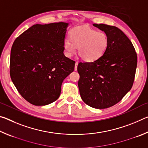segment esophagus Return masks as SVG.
<instances>
[{"label": "esophagus", "instance_id": "obj_1", "mask_svg": "<svg viewBox=\"0 0 148 148\" xmlns=\"http://www.w3.org/2000/svg\"><path fill=\"white\" fill-rule=\"evenodd\" d=\"M77 64H78V62L76 61V64H75V67H74V70H75V71H77Z\"/></svg>", "mask_w": 148, "mask_h": 148}]
</instances>
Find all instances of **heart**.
Masks as SVG:
<instances>
[{"label":"heart","mask_w":148,"mask_h":148,"mask_svg":"<svg viewBox=\"0 0 148 148\" xmlns=\"http://www.w3.org/2000/svg\"><path fill=\"white\" fill-rule=\"evenodd\" d=\"M70 37H66L63 43L67 56L71 57L76 53L77 46L80 57L87 62L101 58L108 47L109 40L106 33L87 26L75 27L70 32Z\"/></svg>","instance_id":"heart-1"}]
</instances>
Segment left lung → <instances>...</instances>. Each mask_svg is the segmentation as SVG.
Masks as SVG:
<instances>
[{"mask_svg":"<svg viewBox=\"0 0 148 148\" xmlns=\"http://www.w3.org/2000/svg\"><path fill=\"white\" fill-rule=\"evenodd\" d=\"M93 25L107 34L108 47L96 61L79 62L77 85L85 103L94 108L104 109L118 103L132 88L137 54L121 30L106 24Z\"/></svg>","mask_w":148,"mask_h":148,"instance_id":"1","label":"left lung"}]
</instances>
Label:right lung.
<instances>
[{"label":"right lung","mask_w":148,"mask_h":148,"mask_svg":"<svg viewBox=\"0 0 148 148\" xmlns=\"http://www.w3.org/2000/svg\"><path fill=\"white\" fill-rule=\"evenodd\" d=\"M69 23L36 24L15 40L12 46L10 74L23 98L35 106L56 101L75 61L63 53Z\"/></svg>","instance_id":"right-lung-1"}]
</instances>
